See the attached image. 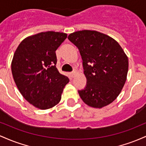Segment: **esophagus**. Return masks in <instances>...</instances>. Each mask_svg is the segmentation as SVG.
Segmentation results:
<instances>
[{"instance_id": "34e87169", "label": "esophagus", "mask_w": 146, "mask_h": 146, "mask_svg": "<svg viewBox=\"0 0 146 146\" xmlns=\"http://www.w3.org/2000/svg\"><path fill=\"white\" fill-rule=\"evenodd\" d=\"M77 73H78V71H77L76 70H74V71H73L71 73V76L73 78V77H75V75H76Z\"/></svg>"}]
</instances>
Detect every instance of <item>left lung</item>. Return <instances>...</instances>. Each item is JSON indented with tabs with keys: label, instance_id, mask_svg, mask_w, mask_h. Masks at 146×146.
<instances>
[{
	"label": "left lung",
	"instance_id": "obj_1",
	"mask_svg": "<svg viewBox=\"0 0 146 146\" xmlns=\"http://www.w3.org/2000/svg\"><path fill=\"white\" fill-rule=\"evenodd\" d=\"M68 39L80 51L86 85L78 90L85 104L101 108L110 104L124 86L128 59L113 38L96 31H75Z\"/></svg>",
	"mask_w": 146,
	"mask_h": 146
}]
</instances>
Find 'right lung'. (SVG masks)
Masks as SVG:
<instances>
[{
	"mask_svg": "<svg viewBox=\"0 0 146 146\" xmlns=\"http://www.w3.org/2000/svg\"><path fill=\"white\" fill-rule=\"evenodd\" d=\"M66 37L65 33H39L23 40L14 53L11 72L15 83L25 100L40 109L58 104L69 82L56 66V51Z\"/></svg>",
	"mask_w": 146,
	"mask_h": 146,
	"instance_id": "right-lung-1",
	"label": "right lung"
}]
</instances>
